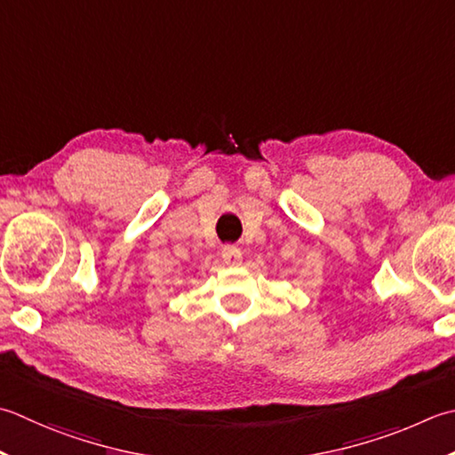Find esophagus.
I'll return each mask as SVG.
<instances>
[{"mask_svg":"<svg viewBox=\"0 0 455 455\" xmlns=\"http://www.w3.org/2000/svg\"><path fill=\"white\" fill-rule=\"evenodd\" d=\"M222 260L228 266H238L240 260H243V252L236 246H225L222 248Z\"/></svg>","mask_w":455,"mask_h":455,"instance_id":"esophagus-1","label":"esophagus"}]
</instances>
